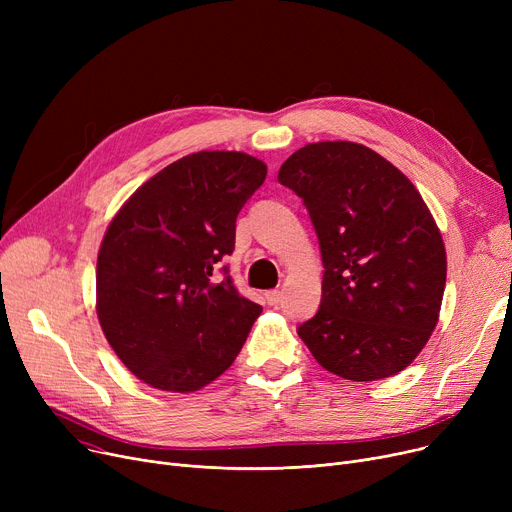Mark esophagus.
I'll use <instances>...</instances> for the list:
<instances>
[{"label":"esophagus","instance_id":"34e87169","mask_svg":"<svg viewBox=\"0 0 512 512\" xmlns=\"http://www.w3.org/2000/svg\"><path fill=\"white\" fill-rule=\"evenodd\" d=\"M265 301H267V305L276 307L282 301V292L280 290H267L265 292Z\"/></svg>","mask_w":512,"mask_h":512}]
</instances>
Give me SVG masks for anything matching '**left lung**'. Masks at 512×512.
I'll use <instances>...</instances> for the list:
<instances>
[{
  "mask_svg": "<svg viewBox=\"0 0 512 512\" xmlns=\"http://www.w3.org/2000/svg\"><path fill=\"white\" fill-rule=\"evenodd\" d=\"M278 182L303 199L324 263L319 309L299 336L344 380L396 375L432 336L446 286L442 234L417 188L348 141L294 151Z\"/></svg>",
  "mask_w": 512,
  "mask_h": 512,
  "instance_id": "8db88e82",
  "label": "left lung"
}]
</instances>
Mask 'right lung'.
Returning <instances> with one entry per match:
<instances>
[{"label":"right lung","mask_w":512,"mask_h":512,"mask_svg":"<svg viewBox=\"0 0 512 512\" xmlns=\"http://www.w3.org/2000/svg\"><path fill=\"white\" fill-rule=\"evenodd\" d=\"M263 161L236 151L186 155L116 213L97 257V317L145 384L195 392L234 363L261 305L240 297L228 265L236 215L263 184Z\"/></svg>","instance_id":"right-lung-1"}]
</instances>
